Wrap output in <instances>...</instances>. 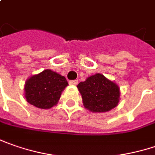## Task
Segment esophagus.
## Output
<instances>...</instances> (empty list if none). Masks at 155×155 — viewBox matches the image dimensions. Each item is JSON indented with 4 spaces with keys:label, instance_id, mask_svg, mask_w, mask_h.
Wrapping results in <instances>:
<instances>
[{
    "label": "esophagus",
    "instance_id": "1",
    "mask_svg": "<svg viewBox=\"0 0 155 155\" xmlns=\"http://www.w3.org/2000/svg\"><path fill=\"white\" fill-rule=\"evenodd\" d=\"M69 84L75 86V85L78 84V81H77V80H74V81H69Z\"/></svg>",
    "mask_w": 155,
    "mask_h": 155
}]
</instances>
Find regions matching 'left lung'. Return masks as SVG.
<instances>
[{
  "label": "left lung",
  "mask_w": 155,
  "mask_h": 155,
  "mask_svg": "<svg viewBox=\"0 0 155 155\" xmlns=\"http://www.w3.org/2000/svg\"><path fill=\"white\" fill-rule=\"evenodd\" d=\"M84 107L93 113L110 111L120 101V88L116 83L101 74L89 76L77 86Z\"/></svg>",
  "instance_id": "1"
}]
</instances>
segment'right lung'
<instances>
[{"label": "right lung", "instance_id": "obj_1", "mask_svg": "<svg viewBox=\"0 0 155 155\" xmlns=\"http://www.w3.org/2000/svg\"><path fill=\"white\" fill-rule=\"evenodd\" d=\"M68 85L64 76L50 69H45L26 81L25 98L29 104L38 108L48 109L57 104Z\"/></svg>", "mask_w": 155, "mask_h": 155}]
</instances>
